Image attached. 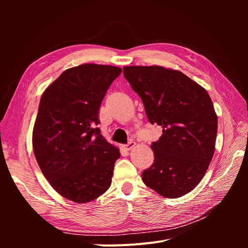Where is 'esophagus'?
I'll use <instances>...</instances> for the list:
<instances>
[{
	"label": "esophagus",
	"mask_w": 248,
	"mask_h": 248,
	"mask_svg": "<svg viewBox=\"0 0 248 248\" xmlns=\"http://www.w3.org/2000/svg\"><path fill=\"white\" fill-rule=\"evenodd\" d=\"M136 145H137L136 141H129L128 144L124 146V148L127 150V151H130V150H132L134 147H136Z\"/></svg>",
	"instance_id": "34e87169"
}]
</instances>
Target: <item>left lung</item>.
Instances as JSON below:
<instances>
[{
    "mask_svg": "<svg viewBox=\"0 0 248 248\" xmlns=\"http://www.w3.org/2000/svg\"><path fill=\"white\" fill-rule=\"evenodd\" d=\"M123 73L141 98L149 122L162 127L142 181L164 198L182 197L201 182L214 155L217 116L211 98L178 70L127 66Z\"/></svg>",
    "mask_w": 248,
    "mask_h": 248,
    "instance_id": "8db88e82",
    "label": "left lung"
}]
</instances>
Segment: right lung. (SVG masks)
I'll list each match as a JSON object with an SVG mask.
<instances>
[{
    "label": "right lung",
    "instance_id": "right-lung-1",
    "mask_svg": "<svg viewBox=\"0 0 248 248\" xmlns=\"http://www.w3.org/2000/svg\"><path fill=\"white\" fill-rule=\"evenodd\" d=\"M119 67L82 64L65 70L43 92L33 129L39 168L58 193L82 204L106 192L120 157L100 134V104Z\"/></svg>",
    "mask_w": 248,
    "mask_h": 248
}]
</instances>
